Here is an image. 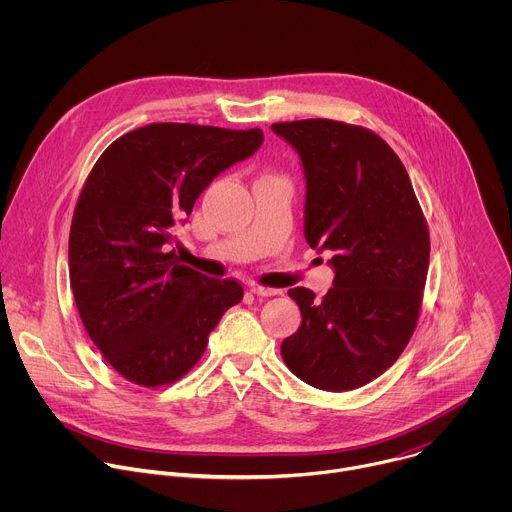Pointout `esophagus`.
Listing matches in <instances>:
<instances>
[{
    "instance_id": "34e87169",
    "label": "esophagus",
    "mask_w": 512,
    "mask_h": 512,
    "mask_svg": "<svg viewBox=\"0 0 512 512\" xmlns=\"http://www.w3.org/2000/svg\"><path fill=\"white\" fill-rule=\"evenodd\" d=\"M251 291L255 296L259 298H271V296H277L279 289H273V287H265V285H251Z\"/></svg>"
}]
</instances>
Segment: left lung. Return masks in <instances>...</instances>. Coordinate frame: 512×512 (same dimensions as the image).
Masks as SVG:
<instances>
[{
  "mask_svg": "<svg viewBox=\"0 0 512 512\" xmlns=\"http://www.w3.org/2000/svg\"><path fill=\"white\" fill-rule=\"evenodd\" d=\"M306 172L304 235L330 249L334 287H294L302 326L281 358L304 383L350 391L383 375L409 344L429 267V229L409 174L375 131L334 119L273 123Z\"/></svg>",
  "mask_w": 512,
  "mask_h": 512,
  "instance_id": "obj_1",
  "label": "left lung"
}]
</instances>
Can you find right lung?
Returning a JSON list of instances; mask_svg holds the SVG:
<instances>
[{
    "label": "right lung",
    "mask_w": 512,
    "mask_h": 512,
    "mask_svg": "<svg viewBox=\"0 0 512 512\" xmlns=\"http://www.w3.org/2000/svg\"><path fill=\"white\" fill-rule=\"evenodd\" d=\"M261 143L259 127L150 123L117 137L89 172L70 225V287L89 338L129 383L180 381L243 300L239 281L182 265L168 245L202 190Z\"/></svg>",
    "instance_id": "add662e5"
}]
</instances>
